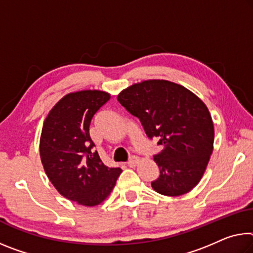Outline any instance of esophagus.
<instances>
[{
  "mask_svg": "<svg viewBox=\"0 0 253 253\" xmlns=\"http://www.w3.org/2000/svg\"><path fill=\"white\" fill-rule=\"evenodd\" d=\"M137 162H138L137 156H130L129 160H128V161H127V166L134 167V166H136V163H137Z\"/></svg>",
  "mask_w": 253,
  "mask_h": 253,
  "instance_id": "esophagus-1",
  "label": "esophagus"
}]
</instances>
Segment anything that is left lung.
<instances>
[{"label":"left lung","instance_id":"8db88e82","mask_svg":"<svg viewBox=\"0 0 253 253\" xmlns=\"http://www.w3.org/2000/svg\"><path fill=\"white\" fill-rule=\"evenodd\" d=\"M117 100L139 119L147 137L163 146L153 155L160 174L152 188L166 196L190 191L213 152L214 125L205 103L186 87L164 80L134 84Z\"/></svg>","mask_w":253,"mask_h":253}]
</instances>
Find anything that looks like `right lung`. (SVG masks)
I'll return each mask as SVG.
<instances>
[{
    "label": "right lung",
    "instance_id": "obj_1",
    "mask_svg": "<svg viewBox=\"0 0 253 253\" xmlns=\"http://www.w3.org/2000/svg\"><path fill=\"white\" fill-rule=\"evenodd\" d=\"M109 99L97 90L67 94L42 126L40 158L47 177L59 194L80 205L102 203L122 173L120 168L103 164L89 134L92 118Z\"/></svg>",
    "mask_w": 253,
    "mask_h": 253
}]
</instances>
